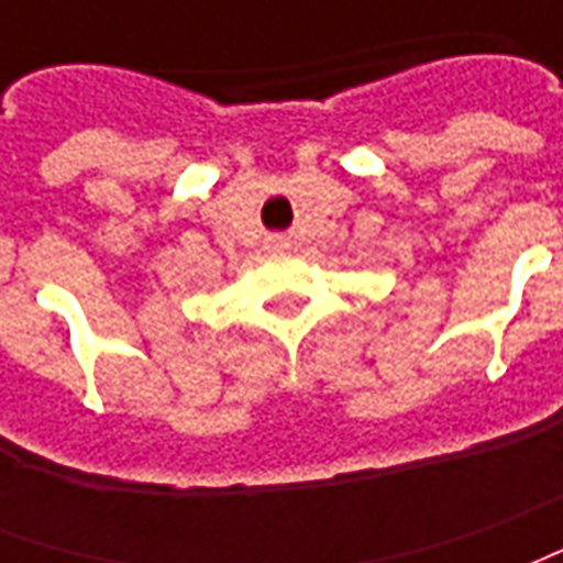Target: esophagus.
Segmentation results:
<instances>
[{
	"mask_svg": "<svg viewBox=\"0 0 563 563\" xmlns=\"http://www.w3.org/2000/svg\"><path fill=\"white\" fill-rule=\"evenodd\" d=\"M271 246H274V250H283V246H286V238H283V234H277V238H271Z\"/></svg>",
	"mask_w": 563,
	"mask_h": 563,
	"instance_id": "esophagus-1",
	"label": "esophagus"
}]
</instances>
